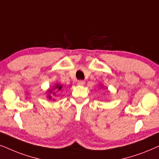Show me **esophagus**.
I'll list each match as a JSON object with an SVG mask.
<instances>
[{"label":"esophagus","mask_w":159,"mask_h":159,"mask_svg":"<svg viewBox=\"0 0 159 159\" xmlns=\"http://www.w3.org/2000/svg\"><path fill=\"white\" fill-rule=\"evenodd\" d=\"M84 84H85V82L84 81H81V80H80V81H77V84L79 86H84Z\"/></svg>","instance_id":"obj_1"}]
</instances>
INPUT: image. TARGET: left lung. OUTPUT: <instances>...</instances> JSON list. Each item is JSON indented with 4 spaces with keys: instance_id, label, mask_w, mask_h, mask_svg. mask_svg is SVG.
I'll return each instance as SVG.
<instances>
[{
    "instance_id": "obj_1",
    "label": "left lung",
    "mask_w": 159,
    "mask_h": 159,
    "mask_svg": "<svg viewBox=\"0 0 159 159\" xmlns=\"http://www.w3.org/2000/svg\"><path fill=\"white\" fill-rule=\"evenodd\" d=\"M100 86H101V88H102V89H105V88H104V86H103L102 85H100Z\"/></svg>"
}]
</instances>
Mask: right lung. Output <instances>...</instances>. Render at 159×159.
<instances>
[{
  "mask_svg": "<svg viewBox=\"0 0 159 159\" xmlns=\"http://www.w3.org/2000/svg\"><path fill=\"white\" fill-rule=\"evenodd\" d=\"M62 85H61V84H55V85L53 86L52 89H49L47 92H46V93H47V98L49 99V100H51V99H52L53 101H54L55 99L54 98H53L52 96L50 95L51 94H52V96H54V97H57L56 95V92H59V91H60L61 89H62ZM54 90L55 92H54L53 91Z\"/></svg>",
  "mask_w": 159,
  "mask_h": 159,
  "instance_id": "obj_1",
  "label": "right lung"
}]
</instances>
